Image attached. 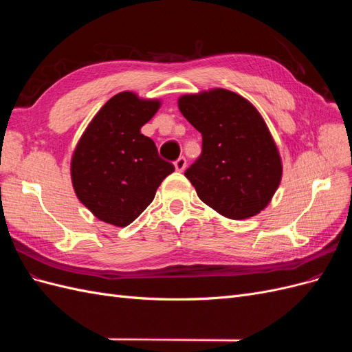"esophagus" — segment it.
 I'll use <instances>...</instances> for the list:
<instances>
[{
	"instance_id": "obj_1",
	"label": "esophagus",
	"mask_w": 352,
	"mask_h": 352,
	"mask_svg": "<svg viewBox=\"0 0 352 352\" xmlns=\"http://www.w3.org/2000/svg\"><path fill=\"white\" fill-rule=\"evenodd\" d=\"M185 167H186V160H185L184 157L177 158L176 162H175V168H176V172H184Z\"/></svg>"
}]
</instances>
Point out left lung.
I'll list each match as a JSON object with an SVG mask.
<instances>
[{
	"instance_id": "8db88e82",
	"label": "left lung",
	"mask_w": 352,
	"mask_h": 352,
	"mask_svg": "<svg viewBox=\"0 0 352 352\" xmlns=\"http://www.w3.org/2000/svg\"><path fill=\"white\" fill-rule=\"evenodd\" d=\"M177 107L202 135L201 157L185 172L199 199L228 219L257 216L283 173L279 148L260 111L223 88L185 94Z\"/></svg>"
}]
</instances>
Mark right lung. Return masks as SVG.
Masks as SVG:
<instances>
[{"label": "right lung", "mask_w": 352, "mask_h": 352, "mask_svg": "<svg viewBox=\"0 0 352 352\" xmlns=\"http://www.w3.org/2000/svg\"><path fill=\"white\" fill-rule=\"evenodd\" d=\"M162 107L160 98L116 94L92 117L74 146L72 185L78 199L101 221L124 228L151 204L158 186L175 172L158 157L141 127Z\"/></svg>", "instance_id": "add662e5"}]
</instances>
